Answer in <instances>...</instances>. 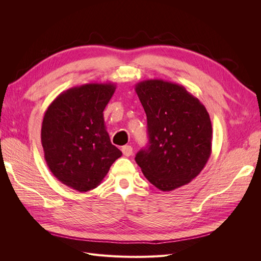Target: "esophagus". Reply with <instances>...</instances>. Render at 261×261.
Here are the masks:
<instances>
[{
	"instance_id": "esophagus-1",
	"label": "esophagus",
	"mask_w": 261,
	"mask_h": 261,
	"mask_svg": "<svg viewBox=\"0 0 261 261\" xmlns=\"http://www.w3.org/2000/svg\"><path fill=\"white\" fill-rule=\"evenodd\" d=\"M122 152H123V154H124L125 156L132 155V154H133V147H132V146H128V145L123 146V147H122Z\"/></svg>"
}]
</instances>
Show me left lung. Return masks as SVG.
I'll use <instances>...</instances> for the list:
<instances>
[{"label": "left lung", "instance_id": "left-lung-1", "mask_svg": "<svg viewBox=\"0 0 261 261\" xmlns=\"http://www.w3.org/2000/svg\"><path fill=\"white\" fill-rule=\"evenodd\" d=\"M147 115L149 145L135 156L146 178L163 192L188 184L211 154L212 125L201 102L183 86L149 80L135 86Z\"/></svg>", "mask_w": 261, "mask_h": 261}]
</instances>
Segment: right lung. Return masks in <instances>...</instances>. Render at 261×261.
I'll return each instance as SVG.
<instances>
[{
  "label": "right lung",
  "mask_w": 261,
  "mask_h": 261,
  "mask_svg": "<svg viewBox=\"0 0 261 261\" xmlns=\"http://www.w3.org/2000/svg\"><path fill=\"white\" fill-rule=\"evenodd\" d=\"M115 85L85 84L60 93L46 110L41 144L46 164L61 183L78 192L101 184L122 155L111 144L103 111Z\"/></svg>",
  "instance_id": "right-lung-1"
}]
</instances>
